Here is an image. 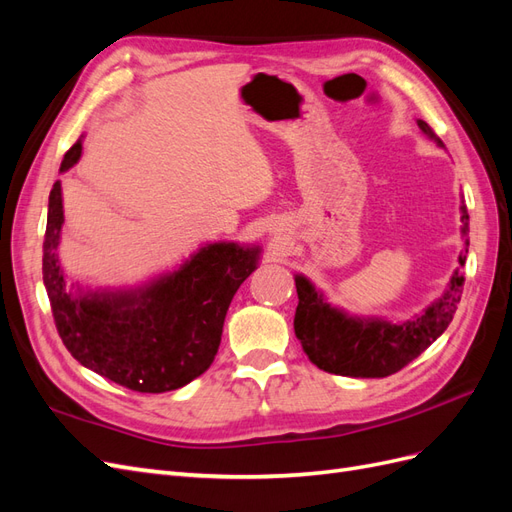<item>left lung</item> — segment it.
<instances>
[{"label":"left lung","mask_w":512,"mask_h":512,"mask_svg":"<svg viewBox=\"0 0 512 512\" xmlns=\"http://www.w3.org/2000/svg\"><path fill=\"white\" fill-rule=\"evenodd\" d=\"M429 138L442 145L440 138L425 121H418ZM463 235H468L470 215L461 205ZM470 241L459 256V265H466ZM463 275L457 271L444 297L429 305L423 314L414 316L404 324H391L386 320L350 318L339 309L324 303L322 294L305 280L294 277L299 294L297 314H294V335L299 337L303 352L316 367L337 376L350 378H386L404 369L418 354L425 352L451 324L457 303L463 292Z\"/></svg>","instance_id":"1"}]
</instances>
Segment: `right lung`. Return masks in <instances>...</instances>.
I'll use <instances>...</instances> for the list:
<instances>
[{
  "mask_svg": "<svg viewBox=\"0 0 512 512\" xmlns=\"http://www.w3.org/2000/svg\"><path fill=\"white\" fill-rule=\"evenodd\" d=\"M81 149V141L68 149L61 173L79 162ZM61 224V183L55 181L42 277L57 333L74 359L138 393L175 391L205 374L218 354L228 305L258 267L260 247L213 243L143 290L74 299L55 254Z\"/></svg>",
  "mask_w": 512,
  "mask_h": 512,
  "instance_id": "obj_1",
  "label": "right lung"
}]
</instances>
